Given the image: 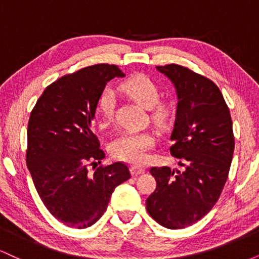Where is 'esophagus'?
<instances>
[{
	"mask_svg": "<svg viewBox=\"0 0 259 259\" xmlns=\"http://www.w3.org/2000/svg\"><path fill=\"white\" fill-rule=\"evenodd\" d=\"M130 171H132V174L134 175V177H138V175L145 173V169L142 167H140V165H133V167L130 168Z\"/></svg>",
	"mask_w": 259,
	"mask_h": 259,
	"instance_id": "obj_1",
	"label": "esophagus"
}]
</instances>
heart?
<instances>
[{
    "label": "heart",
    "mask_w": 259,
    "mask_h": 259,
    "mask_svg": "<svg viewBox=\"0 0 259 259\" xmlns=\"http://www.w3.org/2000/svg\"><path fill=\"white\" fill-rule=\"evenodd\" d=\"M120 91L144 108L152 111V118L157 124H167L173 115L169 103L158 102L159 90L152 79L144 74L130 76L119 86ZM99 112L102 117L101 126L111 123L114 109V97L109 90H105L99 99ZM154 139L148 133H124L111 144V153L115 158L129 163H142L147 158V151L153 146Z\"/></svg>",
    "instance_id": "b5f03b06"
}]
</instances>
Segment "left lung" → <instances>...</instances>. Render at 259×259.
Instances as JSON below:
<instances>
[{
	"label": "left lung",
	"mask_w": 259,
	"mask_h": 259,
	"mask_svg": "<svg viewBox=\"0 0 259 259\" xmlns=\"http://www.w3.org/2000/svg\"><path fill=\"white\" fill-rule=\"evenodd\" d=\"M156 68L177 92L170 153L184 169H150L157 187L146 208L164 228L184 229L203 218L222 194L234 153L233 121L209 79L178 64Z\"/></svg>",
	"instance_id": "1"
}]
</instances>
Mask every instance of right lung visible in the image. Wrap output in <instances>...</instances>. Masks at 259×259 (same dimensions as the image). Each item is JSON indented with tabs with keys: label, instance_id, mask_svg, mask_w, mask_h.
Segmentation results:
<instances>
[{
	"label": "right lung",
	"instance_id": "1",
	"mask_svg": "<svg viewBox=\"0 0 259 259\" xmlns=\"http://www.w3.org/2000/svg\"><path fill=\"white\" fill-rule=\"evenodd\" d=\"M115 76L125 75L109 64L62 76L45 89L30 114L26 165L45 207L67 227L94 225L115 187L130 179L120 162L88 169L106 157L91 125L101 94Z\"/></svg>",
	"mask_w": 259,
	"mask_h": 259
}]
</instances>
